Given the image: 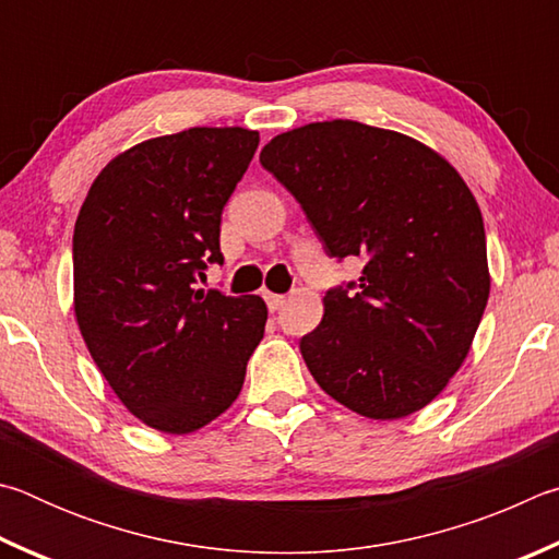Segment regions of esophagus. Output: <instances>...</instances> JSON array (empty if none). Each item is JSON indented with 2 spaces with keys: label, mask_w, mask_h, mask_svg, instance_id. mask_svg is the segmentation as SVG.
<instances>
[{
  "label": "esophagus",
  "mask_w": 559,
  "mask_h": 559,
  "mask_svg": "<svg viewBox=\"0 0 559 559\" xmlns=\"http://www.w3.org/2000/svg\"><path fill=\"white\" fill-rule=\"evenodd\" d=\"M264 301H267V307H270V311H280L282 307L287 305V297L285 295H264Z\"/></svg>",
  "instance_id": "esophagus-1"
}]
</instances>
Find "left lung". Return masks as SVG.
Here are the masks:
<instances>
[{"label":"left lung","instance_id":"left-lung-1","mask_svg":"<svg viewBox=\"0 0 559 559\" xmlns=\"http://www.w3.org/2000/svg\"><path fill=\"white\" fill-rule=\"evenodd\" d=\"M260 164L326 254L364 260L299 341L309 373L370 419L432 403L462 368L491 289L484 218L462 176L413 136L354 120L277 134Z\"/></svg>","mask_w":559,"mask_h":559}]
</instances>
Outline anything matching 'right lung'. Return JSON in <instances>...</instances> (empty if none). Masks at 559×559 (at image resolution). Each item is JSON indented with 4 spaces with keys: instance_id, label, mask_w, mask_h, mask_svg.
<instances>
[{
    "instance_id": "1",
    "label": "right lung",
    "mask_w": 559,
    "mask_h": 559,
    "mask_svg": "<svg viewBox=\"0 0 559 559\" xmlns=\"http://www.w3.org/2000/svg\"><path fill=\"white\" fill-rule=\"evenodd\" d=\"M260 134L191 127L127 150L87 191L73 230L75 319L115 395L166 435L209 425L240 395L267 307L195 289L223 264L221 215Z\"/></svg>"
}]
</instances>
